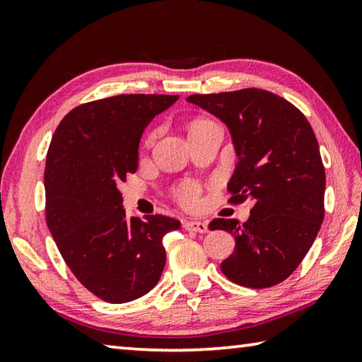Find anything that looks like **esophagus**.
I'll return each instance as SVG.
<instances>
[{
  "label": "esophagus",
  "mask_w": 362,
  "mask_h": 362,
  "mask_svg": "<svg viewBox=\"0 0 362 362\" xmlns=\"http://www.w3.org/2000/svg\"><path fill=\"white\" fill-rule=\"evenodd\" d=\"M183 228H185L187 231H193V233H206L207 223L198 222V220H188V222L183 223Z\"/></svg>",
  "instance_id": "1"
}]
</instances>
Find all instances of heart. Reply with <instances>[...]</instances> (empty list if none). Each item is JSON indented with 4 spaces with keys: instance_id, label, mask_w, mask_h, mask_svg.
I'll return each instance as SVG.
<instances>
[{
    "instance_id": "b5f03b06",
    "label": "heart",
    "mask_w": 362,
    "mask_h": 362,
    "mask_svg": "<svg viewBox=\"0 0 362 362\" xmlns=\"http://www.w3.org/2000/svg\"><path fill=\"white\" fill-rule=\"evenodd\" d=\"M201 122H204V119H199V121H194L192 126H189V129H193L194 126H199ZM155 137H156V132L153 131L150 134H146V137L144 140V146H150L153 142H155ZM199 194H201V188L198 183L194 182H185L182 183V185L175 189V196L177 199H179V203L185 207H194L198 204L199 201Z\"/></svg>"
}]
</instances>
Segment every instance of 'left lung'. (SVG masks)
<instances>
[{"label":"left lung","instance_id":"1","mask_svg":"<svg viewBox=\"0 0 362 362\" xmlns=\"http://www.w3.org/2000/svg\"><path fill=\"white\" fill-rule=\"evenodd\" d=\"M187 100L228 126L238 155L230 203L254 204L247 222H211V230L228 231L236 241L220 268L233 283L250 289L283 283L324 220L326 173L308 119L283 97L257 88L193 94Z\"/></svg>","mask_w":362,"mask_h":362}]
</instances>
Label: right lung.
Masks as SVG:
<instances>
[{"label":"right lung","mask_w":362,"mask_h":362,"mask_svg":"<svg viewBox=\"0 0 362 362\" xmlns=\"http://www.w3.org/2000/svg\"><path fill=\"white\" fill-rule=\"evenodd\" d=\"M177 99L121 94L83 103L65 115L49 145L47 228L79 283L108 303L131 302L158 284L163 236L180 228L161 214L127 218L118 189L137 170L146 124Z\"/></svg>","instance_id":"right-lung-1"}]
</instances>
